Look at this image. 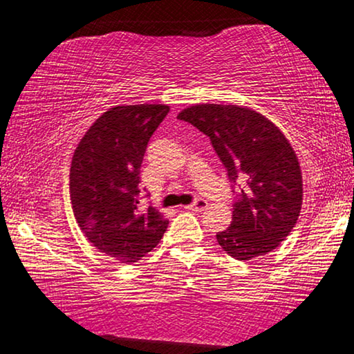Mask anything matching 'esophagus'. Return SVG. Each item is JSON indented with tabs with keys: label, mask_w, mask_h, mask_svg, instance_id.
I'll use <instances>...</instances> for the list:
<instances>
[{
	"label": "esophagus",
	"mask_w": 354,
	"mask_h": 354,
	"mask_svg": "<svg viewBox=\"0 0 354 354\" xmlns=\"http://www.w3.org/2000/svg\"><path fill=\"white\" fill-rule=\"evenodd\" d=\"M207 207H208V202L205 201V198H197L196 202L191 203V205H187L186 208H187L189 212H196V213H198V212L205 210Z\"/></svg>",
	"instance_id": "esophagus-1"
}]
</instances>
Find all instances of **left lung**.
Instances as JSON below:
<instances>
[{"label": "left lung", "mask_w": 354, "mask_h": 354, "mask_svg": "<svg viewBox=\"0 0 354 354\" xmlns=\"http://www.w3.org/2000/svg\"><path fill=\"white\" fill-rule=\"evenodd\" d=\"M179 120L210 138L232 184V221L216 241L239 261L279 247L295 226L303 202L301 168L288 139L265 115L242 106L197 104Z\"/></svg>", "instance_id": "obj_1"}]
</instances>
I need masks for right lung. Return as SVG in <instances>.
I'll return each instance as SVG.
<instances>
[{"mask_svg": "<svg viewBox=\"0 0 354 354\" xmlns=\"http://www.w3.org/2000/svg\"><path fill=\"white\" fill-rule=\"evenodd\" d=\"M170 112L165 104L117 106L80 139L71 165L72 210L88 241L120 263H136L157 247L168 220L139 210V168L147 142Z\"/></svg>", "mask_w": 354, "mask_h": 354, "instance_id": "right-lung-1", "label": "right lung"}]
</instances>
